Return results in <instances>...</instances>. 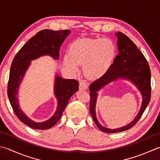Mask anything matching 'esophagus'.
Wrapping results in <instances>:
<instances>
[{"instance_id":"obj_1","label":"esophagus","mask_w":160,"mask_h":160,"mask_svg":"<svg viewBox=\"0 0 160 160\" xmlns=\"http://www.w3.org/2000/svg\"><path fill=\"white\" fill-rule=\"evenodd\" d=\"M88 83L86 81H81L79 83V89L80 90H86L88 88Z\"/></svg>"}]
</instances>
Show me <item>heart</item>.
<instances>
[{
    "mask_svg": "<svg viewBox=\"0 0 160 160\" xmlns=\"http://www.w3.org/2000/svg\"><path fill=\"white\" fill-rule=\"evenodd\" d=\"M115 53V45L109 39L83 38L71 45L65 63L74 71L77 70V65H85L86 73L97 77L108 68Z\"/></svg>",
    "mask_w": 160,
    "mask_h": 160,
    "instance_id": "1",
    "label": "heart"
}]
</instances>
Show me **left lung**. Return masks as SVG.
<instances>
[{"mask_svg":"<svg viewBox=\"0 0 160 160\" xmlns=\"http://www.w3.org/2000/svg\"><path fill=\"white\" fill-rule=\"evenodd\" d=\"M117 47L119 53L113 63L103 75L91 83L90 111L94 123L102 132L114 133L124 131L134 126L144 113L148 105L151 96V70L147 60L136 45L122 32H117ZM119 78L131 80L141 92L143 97L142 107L138 115L129 125L122 128L112 130L105 128L99 124L95 114V105L97 97L96 92L102 87Z\"/></svg>","mask_w":160,"mask_h":160,"instance_id":"1","label":"left lung"}]
</instances>
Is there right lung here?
Wrapping results in <instances>:
<instances>
[{"label":"right lung","mask_w":160,"mask_h":160,"mask_svg":"<svg viewBox=\"0 0 160 160\" xmlns=\"http://www.w3.org/2000/svg\"><path fill=\"white\" fill-rule=\"evenodd\" d=\"M70 32L69 30H43L38 32L21 48L12 61L8 85L9 102L19 120L33 129L47 130L56 124L61 117L70 98L79 90V82L75 79H64L57 76L54 94L58 99L57 109L50 119L41 123L32 121L19 108L17 99L19 83L30 65V61L43 55H50L58 59L61 45Z\"/></svg>","instance_id":"obj_1"}]
</instances>
